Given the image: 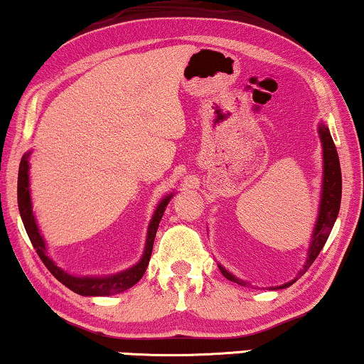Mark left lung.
<instances>
[{
	"label": "left lung",
	"instance_id": "left-lung-1",
	"mask_svg": "<svg viewBox=\"0 0 364 364\" xmlns=\"http://www.w3.org/2000/svg\"><path fill=\"white\" fill-rule=\"evenodd\" d=\"M318 134H320V141H322V149H323L322 198H320L317 223H315L312 240H310L307 261H305L304 269L299 272V276H302V274L312 266V262L317 259L320 251H322L323 245L326 243V240H328L330 236V231L333 228L335 220L338 217L340 202H341V171H340L338 152H336V147H335L333 139H331L328 128H326L323 123L318 126ZM218 267L226 279H230V281H233L236 284H241V286H246L245 281L235 277L233 274L226 271L223 266L218 264ZM296 281L297 279H294V281L284 284V286H281V289L292 286Z\"/></svg>",
	"mask_w": 364,
	"mask_h": 364
}]
</instances>
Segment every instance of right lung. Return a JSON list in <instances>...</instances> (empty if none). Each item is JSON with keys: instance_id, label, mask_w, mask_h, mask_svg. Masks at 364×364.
Returning <instances> with one entry per match:
<instances>
[{"instance_id": "right-lung-1", "label": "right lung", "mask_w": 364, "mask_h": 364, "mask_svg": "<svg viewBox=\"0 0 364 364\" xmlns=\"http://www.w3.org/2000/svg\"><path fill=\"white\" fill-rule=\"evenodd\" d=\"M29 156L31 152H26L21 159L19 164V173H18V207L21 218H23L26 233H28L31 243H33L36 252H38L39 257L44 262L47 269L50 271L52 276H54L57 281L64 284L65 287L70 289L75 294H80V296H112V294L123 292L126 289L133 287L136 282L139 281L141 277L144 276L146 267L149 264L152 246H154V238L156 231L159 228V221L162 215L166 212L167 203L171 202L172 195H167L166 198L161 200V203L157 205L154 215H152V220L149 223V228H147V238H146V246L143 257H141L138 264H134L129 269L121 271L118 274H112V276H102V277H88V276H73V274L65 272L62 267L55 264L54 261L47 256L46 251V241L41 236V231L38 228V223H36L34 213H33V203H31V193H29Z\"/></svg>"}]
</instances>
